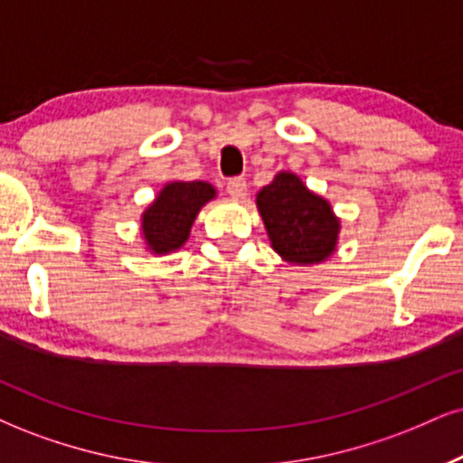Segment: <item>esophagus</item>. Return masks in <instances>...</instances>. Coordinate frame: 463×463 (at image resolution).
Returning a JSON list of instances; mask_svg holds the SVG:
<instances>
[{"label": "esophagus", "instance_id": "1", "mask_svg": "<svg viewBox=\"0 0 463 463\" xmlns=\"http://www.w3.org/2000/svg\"><path fill=\"white\" fill-rule=\"evenodd\" d=\"M225 188L233 199H242L244 195H247V180H244V178H230V180H227Z\"/></svg>", "mask_w": 463, "mask_h": 463}]
</instances>
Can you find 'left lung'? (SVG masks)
Segmentation results:
<instances>
[{
	"label": "left lung",
	"mask_w": 463,
	"mask_h": 463,
	"mask_svg": "<svg viewBox=\"0 0 463 463\" xmlns=\"http://www.w3.org/2000/svg\"><path fill=\"white\" fill-rule=\"evenodd\" d=\"M258 208L272 249L292 264H313L335 250L339 221L328 202L294 174H279L258 193Z\"/></svg>",
	"instance_id": "left-lung-1"
}]
</instances>
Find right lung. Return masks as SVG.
<instances>
[{"label":"right lung","mask_w":463,"mask_h":463,"mask_svg":"<svg viewBox=\"0 0 463 463\" xmlns=\"http://www.w3.org/2000/svg\"><path fill=\"white\" fill-rule=\"evenodd\" d=\"M214 197L205 182H174L144 214V236L154 253H169L186 242L199 208Z\"/></svg>","instance_id":"obj_1"}]
</instances>
